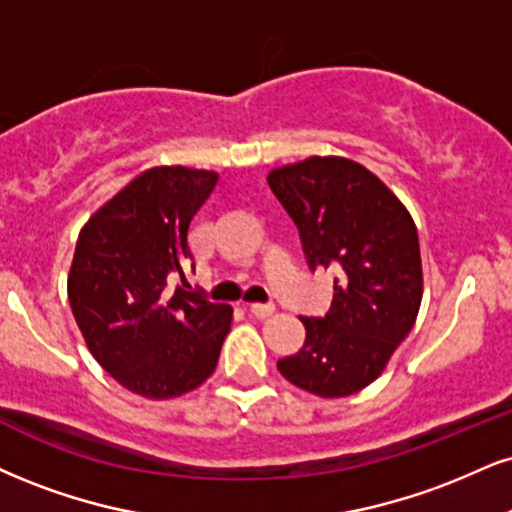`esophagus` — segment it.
<instances>
[{
  "mask_svg": "<svg viewBox=\"0 0 512 512\" xmlns=\"http://www.w3.org/2000/svg\"><path fill=\"white\" fill-rule=\"evenodd\" d=\"M274 310H276V307H274L272 303H252V305H250V312H252V315L260 317V319L269 317V315H274Z\"/></svg>",
  "mask_w": 512,
  "mask_h": 512,
  "instance_id": "34e87169",
  "label": "esophagus"
}]
</instances>
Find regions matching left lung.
<instances>
[{
  "label": "left lung",
  "mask_w": 512,
  "mask_h": 512,
  "mask_svg": "<svg viewBox=\"0 0 512 512\" xmlns=\"http://www.w3.org/2000/svg\"><path fill=\"white\" fill-rule=\"evenodd\" d=\"M267 181L298 226L307 264L338 272L331 310L300 317L303 348L276 367L319 398L362 391L384 372L420 312L415 221L384 181L346 157L279 166Z\"/></svg>",
  "instance_id": "left-lung-1"
}]
</instances>
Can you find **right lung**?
Masks as SVG:
<instances>
[{"label":"right lung","instance_id":"obj_1","mask_svg":"<svg viewBox=\"0 0 512 512\" xmlns=\"http://www.w3.org/2000/svg\"><path fill=\"white\" fill-rule=\"evenodd\" d=\"M217 174L155 166L80 229L69 303L92 357L123 389L152 400L183 396L209 379L233 307L176 288L166 276L193 260L188 226Z\"/></svg>","mask_w":512,"mask_h":512}]
</instances>
